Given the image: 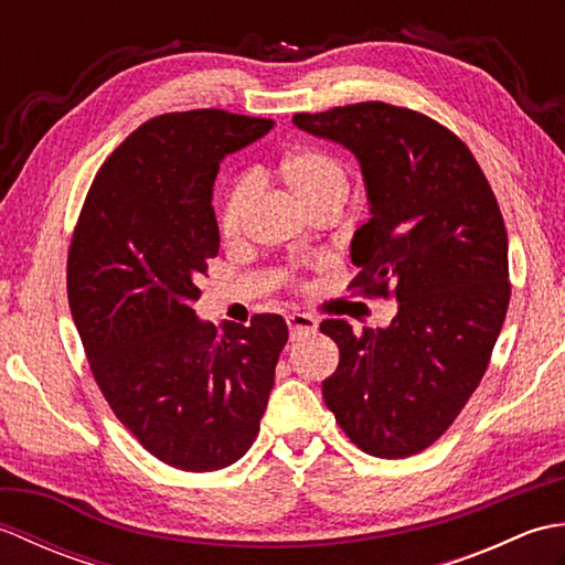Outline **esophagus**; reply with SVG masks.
<instances>
[{
    "label": "esophagus",
    "mask_w": 565,
    "mask_h": 565,
    "mask_svg": "<svg viewBox=\"0 0 565 565\" xmlns=\"http://www.w3.org/2000/svg\"><path fill=\"white\" fill-rule=\"evenodd\" d=\"M286 322H289L291 342L308 338V334H313L318 330V320L313 316H306V313H294L286 318Z\"/></svg>",
    "instance_id": "obj_1"
}]
</instances>
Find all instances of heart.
I'll return each instance as SVG.
<instances>
[{"instance_id": "b5f03b06", "label": "heart", "mask_w": 565, "mask_h": 565, "mask_svg": "<svg viewBox=\"0 0 565 565\" xmlns=\"http://www.w3.org/2000/svg\"><path fill=\"white\" fill-rule=\"evenodd\" d=\"M279 177L303 211L318 203H344L350 191V177L342 162L318 148H298L286 154L279 164ZM249 194V177H239L225 189L218 206V227L225 237H233L243 225Z\"/></svg>"}]
</instances>
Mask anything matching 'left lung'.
Returning <instances> with one entry per match:
<instances>
[{"label":"left lung","mask_w":565,"mask_h":565,"mask_svg":"<svg viewBox=\"0 0 565 565\" xmlns=\"http://www.w3.org/2000/svg\"><path fill=\"white\" fill-rule=\"evenodd\" d=\"M350 150L369 223L352 286L398 301L388 328L322 320L340 364L322 398L359 449L403 459L437 441L481 383L510 303L508 231L471 150L431 118L383 102L296 114Z\"/></svg>","instance_id":"8db88e82"}]
</instances>
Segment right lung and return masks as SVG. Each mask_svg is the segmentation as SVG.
I'll return each mask as SVG.
<instances>
[{
    "mask_svg": "<svg viewBox=\"0 0 565 565\" xmlns=\"http://www.w3.org/2000/svg\"><path fill=\"white\" fill-rule=\"evenodd\" d=\"M271 128L218 109L142 124L94 177L70 245V313L92 374L130 435L182 471L249 449L289 340L281 316L218 332L194 310L221 247L215 174Z\"/></svg>",
    "mask_w": 565,
    "mask_h": 565,
    "instance_id": "obj_1",
    "label": "right lung"
}]
</instances>
